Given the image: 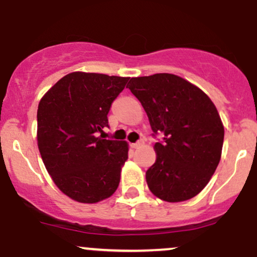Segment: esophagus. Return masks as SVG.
Returning a JSON list of instances; mask_svg holds the SVG:
<instances>
[{
  "instance_id": "1",
  "label": "esophagus",
  "mask_w": 257,
  "mask_h": 257,
  "mask_svg": "<svg viewBox=\"0 0 257 257\" xmlns=\"http://www.w3.org/2000/svg\"><path fill=\"white\" fill-rule=\"evenodd\" d=\"M143 145H144V140H140V141H138V143L132 144V146L134 147V149H139V147H141Z\"/></svg>"
}]
</instances>
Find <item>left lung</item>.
<instances>
[{
	"label": "left lung",
	"mask_w": 257,
	"mask_h": 257,
	"mask_svg": "<svg viewBox=\"0 0 257 257\" xmlns=\"http://www.w3.org/2000/svg\"><path fill=\"white\" fill-rule=\"evenodd\" d=\"M128 88L145 108L155 144V164L146 172L150 191L170 203L197 196L216 170L225 129L210 98L172 73L134 77Z\"/></svg>",
	"instance_id": "8db88e82"
}]
</instances>
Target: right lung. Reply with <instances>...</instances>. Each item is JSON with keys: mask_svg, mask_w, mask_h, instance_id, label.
Listing matches in <instances>:
<instances>
[{"mask_svg": "<svg viewBox=\"0 0 257 257\" xmlns=\"http://www.w3.org/2000/svg\"><path fill=\"white\" fill-rule=\"evenodd\" d=\"M129 77L71 72L41 99L37 144L47 172L61 192L79 203H98L117 190L128 159L126 141L98 137L108 126L111 104Z\"/></svg>", "mask_w": 257, "mask_h": 257, "instance_id": "right-lung-1", "label": "right lung"}]
</instances>
